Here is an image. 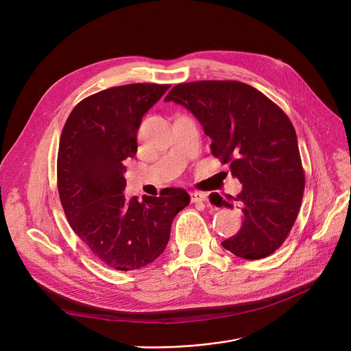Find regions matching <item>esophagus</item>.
<instances>
[{"label":"esophagus","mask_w":351,"mask_h":351,"mask_svg":"<svg viewBox=\"0 0 351 351\" xmlns=\"http://www.w3.org/2000/svg\"><path fill=\"white\" fill-rule=\"evenodd\" d=\"M191 199L193 204H202L208 200V195L205 192H191Z\"/></svg>","instance_id":"1"}]
</instances>
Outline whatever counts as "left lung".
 <instances>
[{
  "label": "left lung",
  "instance_id": "left-lung-1",
  "mask_svg": "<svg viewBox=\"0 0 351 351\" xmlns=\"http://www.w3.org/2000/svg\"><path fill=\"white\" fill-rule=\"evenodd\" d=\"M165 101L191 110L212 139V155L229 163L243 185L233 197L243 212L242 228L222 246L247 261L274 253L296 222L306 183L289 117L261 90L239 81L178 84ZM210 202L233 208L217 193Z\"/></svg>",
  "mask_w": 351,
  "mask_h": 351
}]
</instances>
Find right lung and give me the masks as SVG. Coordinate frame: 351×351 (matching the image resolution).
I'll use <instances>...</instances> for the list:
<instances>
[{
  "instance_id": "obj_1",
  "label": "right lung",
  "mask_w": 351,
  "mask_h": 351,
  "mask_svg": "<svg viewBox=\"0 0 351 351\" xmlns=\"http://www.w3.org/2000/svg\"><path fill=\"white\" fill-rule=\"evenodd\" d=\"M168 84H129L82 99L69 114L58 147L57 183L68 222L106 266L145 267L169 242L173 217L191 204L185 189L126 200L123 160L138 151L143 115Z\"/></svg>"
}]
</instances>
